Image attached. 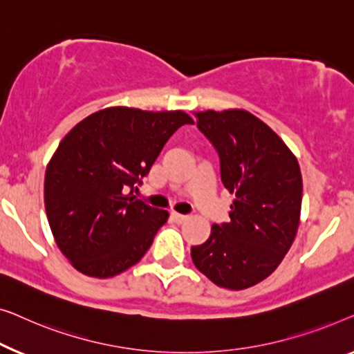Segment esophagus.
I'll use <instances>...</instances> for the list:
<instances>
[{
    "label": "esophagus",
    "instance_id": "1",
    "mask_svg": "<svg viewBox=\"0 0 354 354\" xmlns=\"http://www.w3.org/2000/svg\"><path fill=\"white\" fill-rule=\"evenodd\" d=\"M171 218L173 220H175L176 223H179V225H181V223H184V221H187V215H181V213H176V212H173L171 213Z\"/></svg>",
    "mask_w": 354,
    "mask_h": 354
}]
</instances>
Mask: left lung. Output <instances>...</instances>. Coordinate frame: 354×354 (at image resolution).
<instances>
[{"label": "left lung", "mask_w": 354, "mask_h": 354, "mask_svg": "<svg viewBox=\"0 0 354 354\" xmlns=\"http://www.w3.org/2000/svg\"><path fill=\"white\" fill-rule=\"evenodd\" d=\"M197 128L216 149L221 181L234 196L231 221L213 225L191 248L196 268L216 286L242 290L274 272L300 223V165L272 129L250 112H197Z\"/></svg>", "instance_id": "left-lung-1"}]
</instances>
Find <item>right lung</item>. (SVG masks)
I'll return each instance as SVG.
<instances>
[{
	"label": "right lung",
	"instance_id": "obj_1",
	"mask_svg": "<svg viewBox=\"0 0 354 354\" xmlns=\"http://www.w3.org/2000/svg\"><path fill=\"white\" fill-rule=\"evenodd\" d=\"M194 120L183 111L109 107L59 144L44 175V208L57 247L83 274H120L144 257L168 212L133 196L171 134Z\"/></svg>",
	"mask_w": 354,
	"mask_h": 354
}]
</instances>
